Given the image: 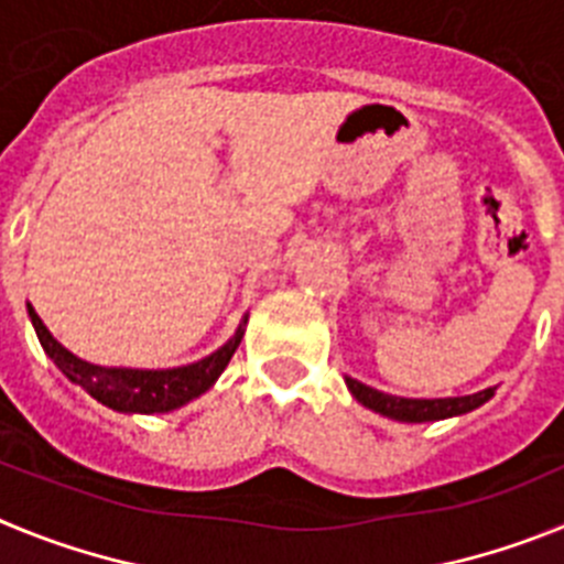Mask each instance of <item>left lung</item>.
Listing matches in <instances>:
<instances>
[{"label":"left lung","mask_w":564,"mask_h":564,"mask_svg":"<svg viewBox=\"0 0 564 564\" xmlns=\"http://www.w3.org/2000/svg\"><path fill=\"white\" fill-rule=\"evenodd\" d=\"M344 383H347V390L352 392V398H356L361 406L401 423H430L466 415V412L477 410V406H482L486 401H491L497 390V387H488V390L475 392V395L457 398H401L390 395V392L372 390V387H367V383L356 381V378L350 376H344Z\"/></svg>","instance_id":"left-lung-1"}]
</instances>
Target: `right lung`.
Instances as JSON below:
<instances>
[{"instance_id": "1", "label": "right lung", "mask_w": 564, "mask_h": 564, "mask_svg": "<svg viewBox=\"0 0 564 564\" xmlns=\"http://www.w3.org/2000/svg\"><path fill=\"white\" fill-rule=\"evenodd\" d=\"M28 316L33 322V330H36L44 352L53 358L58 370L73 383L84 387L104 406L115 412H127V415H154V412L181 410L188 401L212 390L214 381L223 376L231 356L237 352L248 325L246 313L237 333L223 344L220 350H214L212 356L200 358V361L186 364V367H172V370H134V367H101V364L84 361V358L69 352L62 341L53 338V333L44 327V322L30 302Z\"/></svg>"}]
</instances>
